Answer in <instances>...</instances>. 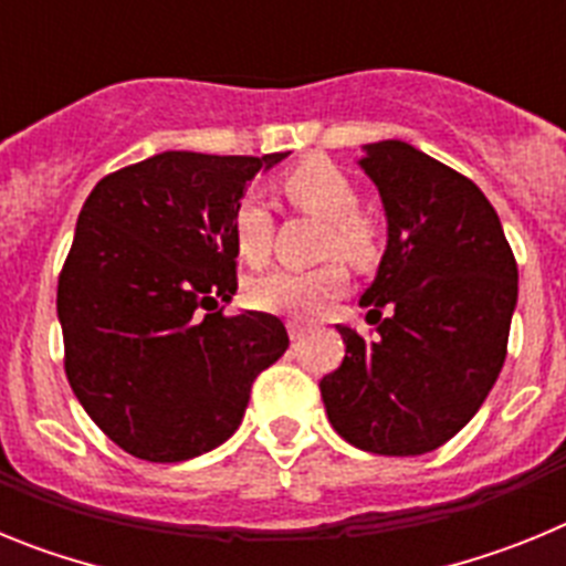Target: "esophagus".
<instances>
[{
    "label": "esophagus",
    "instance_id": "obj_1",
    "mask_svg": "<svg viewBox=\"0 0 566 566\" xmlns=\"http://www.w3.org/2000/svg\"><path fill=\"white\" fill-rule=\"evenodd\" d=\"M289 337H292V343H297V339H303L308 334V326L306 323H300V319H289Z\"/></svg>",
    "mask_w": 566,
    "mask_h": 566
}]
</instances>
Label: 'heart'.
Masks as SVG:
<instances>
[{"label": "heart", "instance_id": "heart-1", "mask_svg": "<svg viewBox=\"0 0 566 566\" xmlns=\"http://www.w3.org/2000/svg\"><path fill=\"white\" fill-rule=\"evenodd\" d=\"M283 192L303 212L328 223L323 254H337L352 266L374 258L377 234L359 214V192L352 178L328 161L300 164L283 178ZM234 247L247 263H263L272 243V214L258 195H247L232 218ZM348 289V274L337 260L314 269H272L249 283L247 300L258 312L317 317Z\"/></svg>", "mask_w": 566, "mask_h": 566}]
</instances>
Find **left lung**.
<instances>
[{"instance_id":"obj_1","label":"left lung","mask_w":566,"mask_h":566,"mask_svg":"<svg viewBox=\"0 0 566 566\" xmlns=\"http://www.w3.org/2000/svg\"><path fill=\"white\" fill-rule=\"evenodd\" d=\"M388 247L359 306L377 337L337 326L345 357L319 379L328 422L354 448L419 457L457 437L507 357L518 269L482 189L405 142L365 144Z\"/></svg>"}]
</instances>
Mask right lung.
Here are the masks:
<instances>
[{
  "label": "right lung",
  "mask_w": 566,
  "mask_h": 566,
  "mask_svg": "<svg viewBox=\"0 0 566 566\" xmlns=\"http://www.w3.org/2000/svg\"><path fill=\"white\" fill-rule=\"evenodd\" d=\"M286 155L169 149L87 195L56 294L64 371L122 451L184 462L223 444L289 348L274 314L221 306L238 292L234 209Z\"/></svg>",
  "instance_id": "right-lung-1"
}]
</instances>
